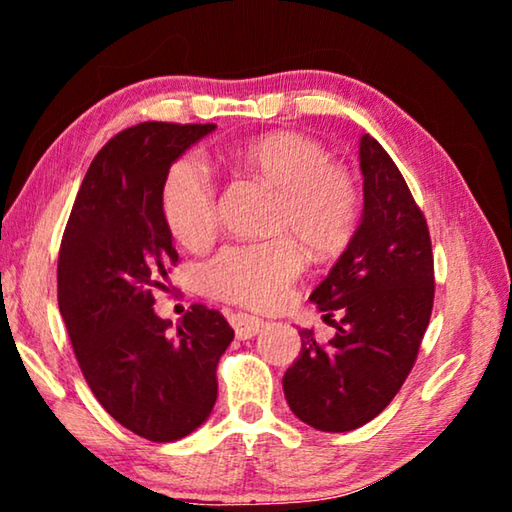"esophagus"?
<instances>
[{"label": "esophagus", "instance_id": "obj_1", "mask_svg": "<svg viewBox=\"0 0 512 512\" xmlns=\"http://www.w3.org/2000/svg\"><path fill=\"white\" fill-rule=\"evenodd\" d=\"M230 325L235 327V334L239 339H253L264 329V320L257 316H248V314H232L230 316Z\"/></svg>", "mask_w": 512, "mask_h": 512}]
</instances>
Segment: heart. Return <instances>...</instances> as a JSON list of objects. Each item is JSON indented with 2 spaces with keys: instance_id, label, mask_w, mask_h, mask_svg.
Segmentation results:
<instances>
[{
  "instance_id": "obj_1",
  "label": "heart",
  "mask_w": 512,
  "mask_h": 512,
  "mask_svg": "<svg viewBox=\"0 0 512 512\" xmlns=\"http://www.w3.org/2000/svg\"><path fill=\"white\" fill-rule=\"evenodd\" d=\"M239 162L277 192L273 232L262 244L219 250L201 268L207 296L253 309H273L289 298L305 255L334 257L350 246L361 219V194L348 169L334 164L325 146L298 133H273L239 151ZM162 216L176 241L198 250L219 228L212 178L201 162L173 164L162 185Z\"/></svg>"
}]
</instances>
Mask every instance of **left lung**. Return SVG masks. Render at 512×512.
Wrapping results in <instances>:
<instances>
[{
  "label": "left lung",
  "mask_w": 512,
  "mask_h": 512,
  "mask_svg": "<svg viewBox=\"0 0 512 512\" xmlns=\"http://www.w3.org/2000/svg\"><path fill=\"white\" fill-rule=\"evenodd\" d=\"M363 214L350 246L309 300L334 339L300 329V357L284 372L291 411L318 431H352L386 409L409 377L433 309L427 219L391 155L375 137L359 142Z\"/></svg>",
  "instance_id": "obj_1"
}]
</instances>
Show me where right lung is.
I'll return each mask as SVG.
<instances>
[{"mask_svg": "<svg viewBox=\"0 0 512 512\" xmlns=\"http://www.w3.org/2000/svg\"><path fill=\"white\" fill-rule=\"evenodd\" d=\"M214 124L144 121L92 160L58 255V307L81 372L112 418L153 443L210 418L216 366L235 339L219 311L192 305L169 332L155 316L178 253L162 216L169 167Z\"/></svg>", "mask_w": 512, "mask_h": 512, "instance_id": "obj_1", "label": "right lung"}]
</instances>
